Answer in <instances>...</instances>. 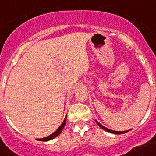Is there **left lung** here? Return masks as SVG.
<instances>
[{
    "mask_svg": "<svg viewBox=\"0 0 156 156\" xmlns=\"http://www.w3.org/2000/svg\"><path fill=\"white\" fill-rule=\"evenodd\" d=\"M95 121H96V122H97V124L98 125V126H100V127L101 128V129H104V130H105V131H107V132H109V133H114V134H122V133H126V132L129 131V130H126V131H115V130H112V129H108V128H106L105 126H102V125L101 124V123H99V122H98V121L96 120V119H95Z\"/></svg>",
    "mask_w": 156,
    "mask_h": 156,
    "instance_id": "obj_1",
    "label": "left lung"
}]
</instances>
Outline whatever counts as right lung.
<instances>
[{"instance_id": "1", "label": "right lung", "mask_w": 156, "mask_h": 156, "mask_svg": "<svg viewBox=\"0 0 156 156\" xmlns=\"http://www.w3.org/2000/svg\"><path fill=\"white\" fill-rule=\"evenodd\" d=\"M66 117H67V115H66V118H65L64 121H63V122H62V124H61V126H59V127L58 128V129H56L55 131L53 133H52V134L49 135V136H48V137H44V138L37 139V140H41V141H48V140H52V139H53V138H55V137H57V136H58V135L62 133L63 128H64L65 125H66Z\"/></svg>"}]
</instances>
